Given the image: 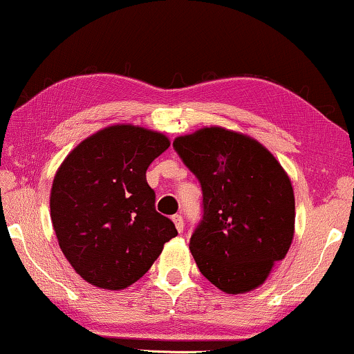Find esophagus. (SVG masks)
<instances>
[{"instance_id":"1","label":"esophagus","mask_w":354,"mask_h":354,"mask_svg":"<svg viewBox=\"0 0 354 354\" xmlns=\"http://www.w3.org/2000/svg\"><path fill=\"white\" fill-rule=\"evenodd\" d=\"M172 222H174V225H176L177 232L182 233L183 232V227H185V225H183L182 215H172Z\"/></svg>"}]
</instances>
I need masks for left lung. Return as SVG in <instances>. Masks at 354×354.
<instances>
[{
	"label": "left lung",
	"instance_id": "8db88e82",
	"mask_svg": "<svg viewBox=\"0 0 354 354\" xmlns=\"http://www.w3.org/2000/svg\"><path fill=\"white\" fill-rule=\"evenodd\" d=\"M174 148L203 188L204 215L189 241L199 271L225 294L260 288L294 239L288 172L254 137L222 126L178 136Z\"/></svg>",
	"mask_w": 354,
	"mask_h": 354
}]
</instances>
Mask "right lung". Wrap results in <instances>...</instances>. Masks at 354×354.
Instances as JSON below:
<instances>
[{
	"label": "right lung",
	"instance_id": "add662e5",
	"mask_svg": "<svg viewBox=\"0 0 354 354\" xmlns=\"http://www.w3.org/2000/svg\"><path fill=\"white\" fill-rule=\"evenodd\" d=\"M169 145L162 132L111 124L86 137L59 166L50 220L65 259L86 283L129 288L177 236L171 220L156 212L145 176Z\"/></svg>",
	"mask_w": 354,
	"mask_h": 354
}]
</instances>
